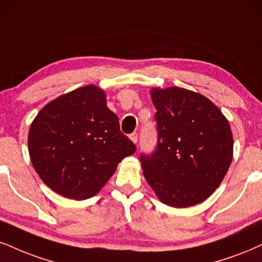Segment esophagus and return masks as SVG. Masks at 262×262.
Returning <instances> with one entry per match:
<instances>
[{"instance_id":"1","label":"esophagus","mask_w":262,"mask_h":262,"mask_svg":"<svg viewBox=\"0 0 262 262\" xmlns=\"http://www.w3.org/2000/svg\"><path fill=\"white\" fill-rule=\"evenodd\" d=\"M130 140L134 142V143H137V141H138V135H137V132H134V134H131L130 135Z\"/></svg>"}]
</instances>
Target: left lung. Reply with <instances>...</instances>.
<instances>
[{"label": "left lung", "instance_id": "obj_1", "mask_svg": "<svg viewBox=\"0 0 262 262\" xmlns=\"http://www.w3.org/2000/svg\"><path fill=\"white\" fill-rule=\"evenodd\" d=\"M157 146L140 157L147 182L164 204L187 208L217 188L231 165L233 138L220 109L199 93L154 89Z\"/></svg>", "mask_w": 262, "mask_h": 262}]
</instances>
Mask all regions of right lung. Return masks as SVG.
I'll use <instances>...</instances> for the list:
<instances>
[{"label": "right lung", "instance_id": "add662e5", "mask_svg": "<svg viewBox=\"0 0 262 262\" xmlns=\"http://www.w3.org/2000/svg\"><path fill=\"white\" fill-rule=\"evenodd\" d=\"M28 144L41 180L58 194L76 200L98 193L118 164L136 151L96 86L45 105L30 126Z\"/></svg>", "mask_w": 262, "mask_h": 262}]
</instances>
